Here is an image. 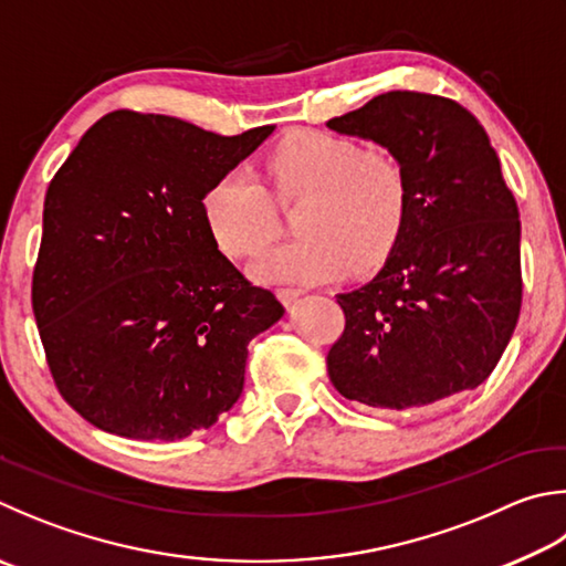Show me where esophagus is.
Here are the masks:
<instances>
[{
    "mask_svg": "<svg viewBox=\"0 0 566 566\" xmlns=\"http://www.w3.org/2000/svg\"><path fill=\"white\" fill-rule=\"evenodd\" d=\"M302 294H304V290H296V286H280V290H276V296H280V302L284 306H292Z\"/></svg>",
    "mask_w": 566,
    "mask_h": 566,
    "instance_id": "obj_1",
    "label": "esophagus"
}]
</instances>
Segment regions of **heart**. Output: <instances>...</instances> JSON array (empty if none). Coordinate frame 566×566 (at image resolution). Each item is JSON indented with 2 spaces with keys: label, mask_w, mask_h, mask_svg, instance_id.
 <instances>
[{
  "label": "heart",
  "mask_w": 566,
  "mask_h": 566,
  "mask_svg": "<svg viewBox=\"0 0 566 566\" xmlns=\"http://www.w3.org/2000/svg\"><path fill=\"white\" fill-rule=\"evenodd\" d=\"M266 182L240 168L222 172L202 198L218 248L248 260L280 230V210L294 208L292 242L264 250L252 272L262 282L316 284L348 266L368 272L386 262L408 218V178L381 148L324 130H292L266 156Z\"/></svg>",
  "instance_id": "b5f03b06"
}]
</instances>
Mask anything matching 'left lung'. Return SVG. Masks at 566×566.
I'll use <instances>...</instances> for the list:
<instances>
[{
    "label": "left lung",
    "mask_w": 566,
    "mask_h": 566,
    "mask_svg": "<svg viewBox=\"0 0 566 566\" xmlns=\"http://www.w3.org/2000/svg\"><path fill=\"white\" fill-rule=\"evenodd\" d=\"M388 148L408 178V218L384 270L336 294L334 388L371 408H420L478 388L522 306L520 212L485 128L453 98L388 91L326 123Z\"/></svg>",
    "instance_id": "8db88e82"
}]
</instances>
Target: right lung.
Wrapping results in <instances>:
<instances>
[{
	"instance_id": "add662e5",
	"label": "right lung",
	"mask_w": 566,
	"mask_h": 566,
	"mask_svg": "<svg viewBox=\"0 0 566 566\" xmlns=\"http://www.w3.org/2000/svg\"><path fill=\"white\" fill-rule=\"evenodd\" d=\"M272 130L113 111L49 182L32 310L59 394L91 426L178 440L238 403L248 344L284 306L218 250L202 198Z\"/></svg>"
}]
</instances>
